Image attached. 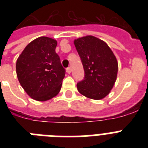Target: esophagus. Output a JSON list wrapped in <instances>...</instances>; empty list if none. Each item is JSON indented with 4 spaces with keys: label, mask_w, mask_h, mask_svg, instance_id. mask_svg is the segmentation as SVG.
Here are the masks:
<instances>
[{
    "label": "esophagus",
    "mask_w": 148,
    "mask_h": 148,
    "mask_svg": "<svg viewBox=\"0 0 148 148\" xmlns=\"http://www.w3.org/2000/svg\"><path fill=\"white\" fill-rule=\"evenodd\" d=\"M66 73H68V74H70V73H71V68L70 67H68V68H66Z\"/></svg>",
    "instance_id": "esophagus-1"
}]
</instances>
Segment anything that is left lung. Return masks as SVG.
Masks as SVG:
<instances>
[{
  "mask_svg": "<svg viewBox=\"0 0 148 148\" xmlns=\"http://www.w3.org/2000/svg\"><path fill=\"white\" fill-rule=\"evenodd\" d=\"M84 70V78L77 84L82 95L89 99H104L113 89L117 78L118 61L109 46L92 35L74 40Z\"/></svg>",
  "mask_w": 148,
  "mask_h": 148,
  "instance_id": "obj_1",
  "label": "left lung"
}]
</instances>
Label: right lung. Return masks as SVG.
Masks as SVG:
<instances>
[{"instance_id": "1", "label": "right lung", "mask_w": 148, "mask_h": 148, "mask_svg": "<svg viewBox=\"0 0 148 148\" xmlns=\"http://www.w3.org/2000/svg\"><path fill=\"white\" fill-rule=\"evenodd\" d=\"M57 40L39 37L29 43L19 56L16 73L21 85L32 99L45 101L58 95L65 70L56 53Z\"/></svg>"}]
</instances>
